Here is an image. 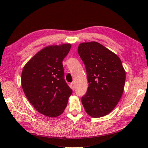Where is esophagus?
I'll list each match as a JSON object with an SVG mask.
<instances>
[{
  "label": "esophagus",
  "mask_w": 148,
  "mask_h": 148,
  "mask_svg": "<svg viewBox=\"0 0 148 148\" xmlns=\"http://www.w3.org/2000/svg\"><path fill=\"white\" fill-rule=\"evenodd\" d=\"M70 88H71L73 90H74V89H75V85H74V83H71V84H70Z\"/></svg>",
  "instance_id": "34e87169"
}]
</instances>
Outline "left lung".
<instances>
[{
    "label": "left lung",
    "instance_id": "8db88e82",
    "mask_svg": "<svg viewBox=\"0 0 148 148\" xmlns=\"http://www.w3.org/2000/svg\"><path fill=\"white\" fill-rule=\"evenodd\" d=\"M78 53L86 68L89 86L82 98L85 111L92 118L110 113L122 95L126 74L120 58L101 44L81 43Z\"/></svg>",
    "mask_w": 148,
    "mask_h": 148
}]
</instances>
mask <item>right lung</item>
I'll use <instances>...</instances> for the list:
<instances>
[{"instance_id":"obj_1","label":"right lung","mask_w":148,"mask_h":148,"mask_svg":"<svg viewBox=\"0 0 148 148\" xmlns=\"http://www.w3.org/2000/svg\"><path fill=\"white\" fill-rule=\"evenodd\" d=\"M71 47L70 44L46 47L23 69L21 86L26 97L39 113L50 118L64 112L72 94L62 65Z\"/></svg>"}]
</instances>
